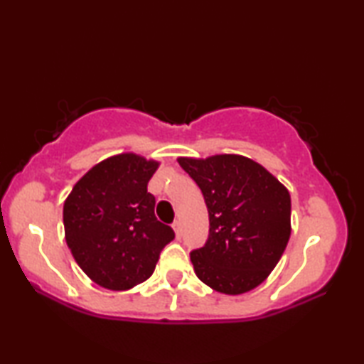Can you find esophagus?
<instances>
[{"instance_id":"obj_1","label":"esophagus","mask_w":364,"mask_h":364,"mask_svg":"<svg viewBox=\"0 0 364 364\" xmlns=\"http://www.w3.org/2000/svg\"><path fill=\"white\" fill-rule=\"evenodd\" d=\"M171 228H173V231L176 234V237L180 239L181 237V232H183V228H181V221L180 220H175L173 225H171Z\"/></svg>"}]
</instances>
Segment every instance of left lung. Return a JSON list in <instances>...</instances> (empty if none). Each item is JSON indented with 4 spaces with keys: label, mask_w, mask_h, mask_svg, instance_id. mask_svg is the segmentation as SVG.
<instances>
[{
    "label": "left lung",
    "mask_w": 364,
    "mask_h": 364,
    "mask_svg": "<svg viewBox=\"0 0 364 364\" xmlns=\"http://www.w3.org/2000/svg\"><path fill=\"white\" fill-rule=\"evenodd\" d=\"M178 164L200 188L210 221L205 245L191 252L197 278L228 295L260 286L291 237V196L284 184L236 154L180 157Z\"/></svg>",
    "instance_id": "8db88e82"
}]
</instances>
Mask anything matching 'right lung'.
I'll return each mask as SVG.
<instances>
[{
    "instance_id": "add662e5",
    "label": "right lung",
    "mask_w": 364,
    "mask_h": 364,
    "mask_svg": "<svg viewBox=\"0 0 364 364\" xmlns=\"http://www.w3.org/2000/svg\"><path fill=\"white\" fill-rule=\"evenodd\" d=\"M159 162L127 152L95 165L64 202L65 241L86 276L110 291H128L156 269L175 239L154 213L147 183Z\"/></svg>"
}]
</instances>
